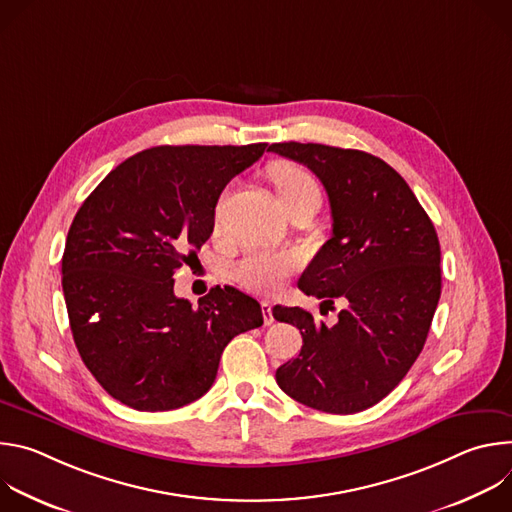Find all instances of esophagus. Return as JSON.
Segmentation results:
<instances>
[{
    "mask_svg": "<svg viewBox=\"0 0 512 512\" xmlns=\"http://www.w3.org/2000/svg\"><path fill=\"white\" fill-rule=\"evenodd\" d=\"M261 310H263V320H265V324H267V326H271V324L275 322L271 302H261Z\"/></svg>",
    "mask_w": 512,
    "mask_h": 512,
    "instance_id": "1",
    "label": "esophagus"
}]
</instances>
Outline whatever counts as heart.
I'll return each instance as SVG.
<instances>
[{"label": "heart", "instance_id": "1", "mask_svg": "<svg viewBox=\"0 0 512 512\" xmlns=\"http://www.w3.org/2000/svg\"><path fill=\"white\" fill-rule=\"evenodd\" d=\"M271 180L275 184L281 204L287 208L302 198L320 196V186L316 178L302 166L279 164L271 170ZM221 214V206L216 210V221ZM300 265V257L285 249L273 247H251L233 267V273L241 285L257 291V294H273L285 279Z\"/></svg>", "mask_w": 512, "mask_h": 512}]
</instances>
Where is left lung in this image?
Listing matches in <instances>:
<instances>
[{
	"mask_svg": "<svg viewBox=\"0 0 512 512\" xmlns=\"http://www.w3.org/2000/svg\"><path fill=\"white\" fill-rule=\"evenodd\" d=\"M324 184L332 237L302 273L306 296L348 306L334 326L302 308H273L300 328L298 358L277 369L283 393L324 413H358L387 397L423 350L442 294L440 241L407 182L381 158L322 143H271Z\"/></svg>",
	"mask_w": 512,
	"mask_h": 512,
	"instance_id": "8db88e82",
	"label": "left lung"
}]
</instances>
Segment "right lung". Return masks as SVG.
Listing matches in <instances>:
<instances>
[{"instance_id": "right-lung-1", "label": "right lung", "mask_w": 512, "mask_h": 512, "mask_svg": "<svg viewBox=\"0 0 512 512\" xmlns=\"http://www.w3.org/2000/svg\"><path fill=\"white\" fill-rule=\"evenodd\" d=\"M267 143L160 145L89 194L66 237L62 291L72 338L99 385L137 411H170L214 383L225 346L263 324L255 298L216 285L198 306L174 273L208 241L225 186Z\"/></svg>"}]
</instances>
